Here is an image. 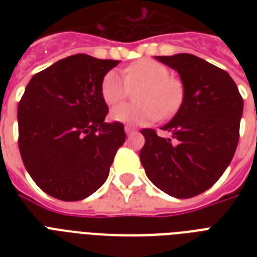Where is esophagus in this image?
<instances>
[{"label": "esophagus", "mask_w": 257, "mask_h": 257, "mask_svg": "<svg viewBox=\"0 0 257 257\" xmlns=\"http://www.w3.org/2000/svg\"><path fill=\"white\" fill-rule=\"evenodd\" d=\"M124 129H125V133H126V135H131V133H133L135 131H136V128H135V126H132V125H125Z\"/></svg>", "instance_id": "obj_1"}]
</instances>
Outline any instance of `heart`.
<instances>
[{"label": "heart", "instance_id": "b5f03b06", "mask_svg": "<svg viewBox=\"0 0 257 257\" xmlns=\"http://www.w3.org/2000/svg\"><path fill=\"white\" fill-rule=\"evenodd\" d=\"M125 78L117 70H109L101 82V96L109 106L128 96L129 88H143L137 93L136 104H121L112 109L114 121L132 125L151 124L161 117H171L183 104L184 85L169 76V69L149 58L133 62L124 70Z\"/></svg>", "mask_w": 257, "mask_h": 257}]
</instances>
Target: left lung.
Returning a JSON list of instances; mask_svg holds the SVG:
<instances>
[{
  "mask_svg": "<svg viewBox=\"0 0 257 257\" xmlns=\"http://www.w3.org/2000/svg\"><path fill=\"white\" fill-rule=\"evenodd\" d=\"M177 70L184 85L179 112L163 126L171 139L143 129L141 164L148 179L169 196L189 199L220 179L239 143L243 97L225 70L193 54L156 56Z\"/></svg>",
  "mask_w": 257,
  "mask_h": 257,
  "instance_id": "1",
  "label": "left lung"
}]
</instances>
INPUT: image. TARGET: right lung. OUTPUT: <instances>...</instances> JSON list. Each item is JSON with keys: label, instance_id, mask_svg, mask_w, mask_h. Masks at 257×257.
I'll list each match as a JSON object with an SVG mask.
<instances>
[{"label": "right lung", "instance_id": "right-lung-1", "mask_svg": "<svg viewBox=\"0 0 257 257\" xmlns=\"http://www.w3.org/2000/svg\"><path fill=\"white\" fill-rule=\"evenodd\" d=\"M120 61L73 54L38 72L18 102V148L42 191L64 201L90 196L108 179L124 125L105 122L101 82Z\"/></svg>", "mask_w": 257, "mask_h": 257}]
</instances>
